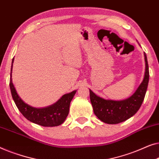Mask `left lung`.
<instances>
[{
    "label": "left lung",
    "instance_id": "1",
    "mask_svg": "<svg viewBox=\"0 0 159 159\" xmlns=\"http://www.w3.org/2000/svg\"><path fill=\"white\" fill-rule=\"evenodd\" d=\"M144 57L146 71L143 80L130 97L121 101L104 99L89 89L93 112L103 122L107 124L120 123L133 117L139 110L144 100L149 80L148 64L146 53H144Z\"/></svg>",
    "mask_w": 159,
    "mask_h": 159
}]
</instances>
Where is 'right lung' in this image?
<instances>
[{"instance_id": "1", "label": "right lung", "mask_w": 159, "mask_h": 159, "mask_svg": "<svg viewBox=\"0 0 159 159\" xmlns=\"http://www.w3.org/2000/svg\"><path fill=\"white\" fill-rule=\"evenodd\" d=\"M14 58L12 60L10 76V89L13 101L24 117L33 123L44 127H55L63 123L69 113L70 104L76 91L64 94L57 102L44 108H35L26 104L16 91L12 82V68Z\"/></svg>"}]
</instances>
